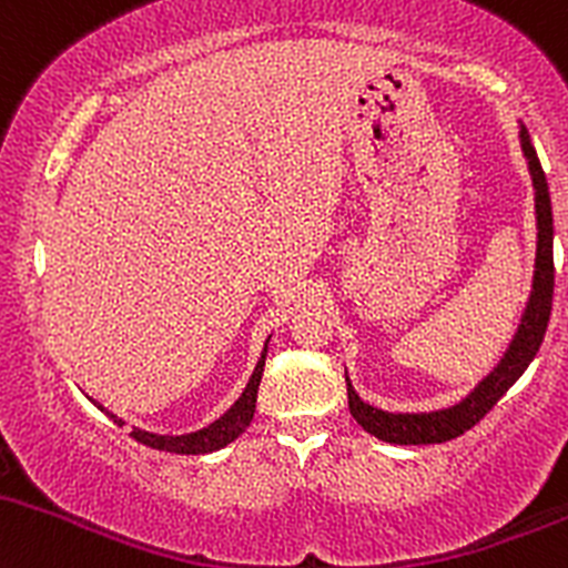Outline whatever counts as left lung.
Returning <instances> with one entry per match:
<instances>
[{
  "mask_svg": "<svg viewBox=\"0 0 568 568\" xmlns=\"http://www.w3.org/2000/svg\"><path fill=\"white\" fill-rule=\"evenodd\" d=\"M520 146L528 161V171H531L534 190H537V271H534V290L528 297L526 314L520 318V327L515 333L513 343H509L505 359L494 367V373L477 384V388L467 399L454 407L435 413H386L378 407L362 403L359 394L348 384V410H352L354 422L362 429L369 432L373 437L384 439L392 445H435L448 443L464 432H469L480 422L483 416L505 397V392L515 381L524 375V369L531 365L537 356L541 341H545L547 322H550L552 311V286H556V265H552V206L550 193H547V180L541 163L534 150L531 136L526 129H520Z\"/></svg>",
  "mask_w": 568,
  "mask_h": 568,
  "instance_id": "1",
  "label": "left lung"
}]
</instances>
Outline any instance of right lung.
<instances>
[{"label":"right lung","mask_w":568,"mask_h":568,"mask_svg":"<svg viewBox=\"0 0 568 568\" xmlns=\"http://www.w3.org/2000/svg\"><path fill=\"white\" fill-rule=\"evenodd\" d=\"M265 354L267 348L260 356L257 367H254L250 384H246L244 394L239 397V403H235L231 410L225 413L222 418H216L214 424H209L206 429L201 432H193V435H180V437H171V435H152V432H144V429H133L131 437L136 439V443L142 445H150V448L155 450H165V454H187V456H199V454H212V450H220L225 448L227 443H233L235 437L244 435L246 426L252 424L254 418V405H257V388H260V378H263V367H265ZM101 407V405H99ZM104 410V407H101ZM106 416L112 418L114 424L123 426L114 413L106 410Z\"/></svg>","instance_id":"1"}]
</instances>
